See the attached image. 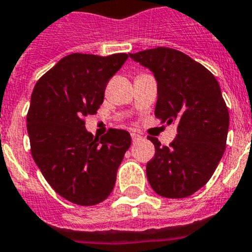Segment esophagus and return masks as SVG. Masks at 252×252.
<instances>
[{
  "mask_svg": "<svg viewBox=\"0 0 252 252\" xmlns=\"http://www.w3.org/2000/svg\"><path fill=\"white\" fill-rule=\"evenodd\" d=\"M131 137H132V141L136 142L139 141V140H141V133L136 132V131H133V132H131Z\"/></svg>",
  "mask_w": 252,
  "mask_h": 252,
  "instance_id": "obj_1",
  "label": "esophagus"
}]
</instances>
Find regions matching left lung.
<instances>
[{
    "label": "left lung",
    "instance_id": "1",
    "mask_svg": "<svg viewBox=\"0 0 252 252\" xmlns=\"http://www.w3.org/2000/svg\"><path fill=\"white\" fill-rule=\"evenodd\" d=\"M130 58L153 72L155 116L175 125L178 132L169 146L149 137L155 146L146 165L149 183L161 197L192 195L211 179L226 149L230 115L220 84L208 69L175 49L160 46Z\"/></svg>",
    "mask_w": 252,
    "mask_h": 252
}]
</instances>
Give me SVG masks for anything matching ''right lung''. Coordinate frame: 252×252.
Segmentation results:
<instances>
[{
  "instance_id": "right-lung-1",
  "label": "right lung",
  "mask_w": 252,
  "mask_h": 252,
  "mask_svg": "<svg viewBox=\"0 0 252 252\" xmlns=\"http://www.w3.org/2000/svg\"><path fill=\"white\" fill-rule=\"evenodd\" d=\"M127 58L74 53L59 60L32 91L26 117L31 154L51 188L72 203L103 202L131 145L127 131L111 128L98 139L84 126V117L97 112L110 78Z\"/></svg>"
}]
</instances>
